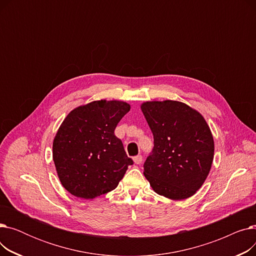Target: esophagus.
<instances>
[{
	"label": "esophagus",
	"instance_id": "obj_1",
	"mask_svg": "<svg viewBox=\"0 0 256 256\" xmlns=\"http://www.w3.org/2000/svg\"><path fill=\"white\" fill-rule=\"evenodd\" d=\"M134 163L135 164H141L142 163V160H143V158H142V156L141 154H139V156H134Z\"/></svg>",
	"mask_w": 256,
	"mask_h": 256
}]
</instances>
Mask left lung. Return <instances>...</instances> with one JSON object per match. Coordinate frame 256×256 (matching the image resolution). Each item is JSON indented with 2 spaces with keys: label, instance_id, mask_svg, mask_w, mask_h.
I'll return each instance as SVG.
<instances>
[{
  "label": "left lung",
  "instance_id": "8db88e82",
  "mask_svg": "<svg viewBox=\"0 0 256 256\" xmlns=\"http://www.w3.org/2000/svg\"><path fill=\"white\" fill-rule=\"evenodd\" d=\"M141 110L154 142L144 163V176L160 196L171 200L193 196L214 160V138L206 119L178 100L145 102Z\"/></svg>",
  "mask_w": 256,
  "mask_h": 256
}]
</instances>
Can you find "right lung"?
<instances>
[{"instance_id": "1", "label": "right lung", "mask_w": 256, "mask_h": 256, "mask_svg": "<svg viewBox=\"0 0 256 256\" xmlns=\"http://www.w3.org/2000/svg\"><path fill=\"white\" fill-rule=\"evenodd\" d=\"M130 109L122 100H94L76 106L61 124L52 141L58 178L72 195L93 199L113 191L132 160L114 135Z\"/></svg>"}]
</instances>
